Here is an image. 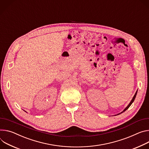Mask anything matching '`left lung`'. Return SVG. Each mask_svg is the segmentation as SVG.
<instances>
[{"mask_svg": "<svg viewBox=\"0 0 149 149\" xmlns=\"http://www.w3.org/2000/svg\"><path fill=\"white\" fill-rule=\"evenodd\" d=\"M137 91H136V94H134V97H133L132 99L131 100V101L130 102V103H129V104H128V106H127L126 107V108H125V109H124V111H123V112H120V113H119V114H120V113H123L124 112H125V111L126 110H127V109H128V108L130 107V106L131 105V104H132V103H133V102L134 101V99H135V98H136V95H137ZM119 114H118V115H119Z\"/></svg>", "mask_w": 149, "mask_h": 149, "instance_id": "left-lung-1", "label": "left lung"}]
</instances>
